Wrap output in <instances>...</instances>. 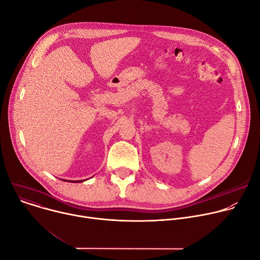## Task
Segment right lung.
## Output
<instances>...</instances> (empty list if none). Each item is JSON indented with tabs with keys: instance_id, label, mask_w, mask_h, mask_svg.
I'll list each match as a JSON object with an SVG mask.
<instances>
[{
	"instance_id": "add662e5",
	"label": "right lung",
	"mask_w": 260,
	"mask_h": 260,
	"mask_svg": "<svg viewBox=\"0 0 260 260\" xmlns=\"http://www.w3.org/2000/svg\"><path fill=\"white\" fill-rule=\"evenodd\" d=\"M62 181H68V182H72V183H80V182H83L85 180H79V181H73V180H62Z\"/></svg>"
}]
</instances>
